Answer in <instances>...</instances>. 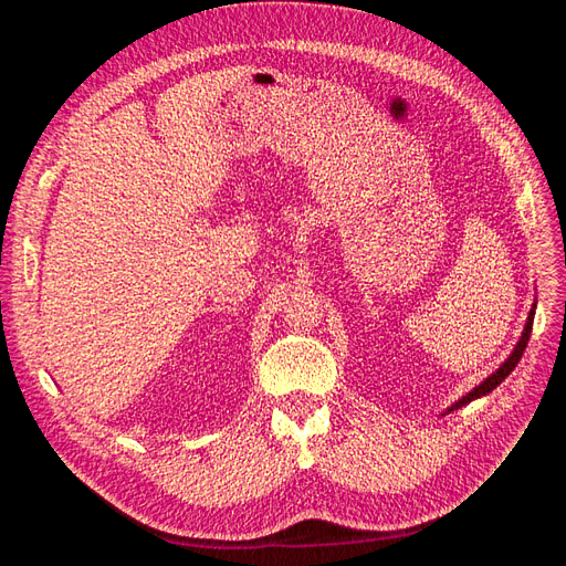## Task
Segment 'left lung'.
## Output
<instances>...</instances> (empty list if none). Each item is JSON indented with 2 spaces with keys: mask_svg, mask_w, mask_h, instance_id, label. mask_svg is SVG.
<instances>
[{
  "mask_svg": "<svg viewBox=\"0 0 566 566\" xmlns=\"http://www.w3.org/2000/svg\"><path fill=\"white\" fill-rule=\"evenodd\" d=\"M534 310H536V304H534ZM534 310H531L528 312V318H526V325H524V333H522V337H520V342H517V347L515 349H512V354L505 358V364L499 368V370H495V373H491L489 375V378L482 382V385H476L472 391H468L465 394V397H462V399H458L449 410H455V408H462V406H465V403H470V401H474V399H479V397H486V394L489 391H493L495 387H499L505 378H507V375L512 373V370H515V366L520 364V358H522V354H524V349H526V345H528V337H531V325H534Z\"/></svg>",
  "mask_w": 566,
  "mask_h": 566,
  "instance_id": "obj_1",
  "label": "left lung"
}]
</instances>
